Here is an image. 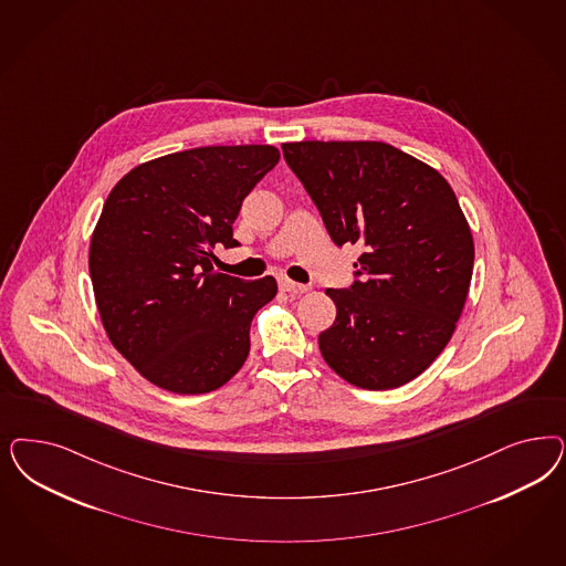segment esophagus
<instances>
[{"label": "esophagus", "mask_w": 566, "mask_h": 566, "mask_svg": "<svg viewBox=\"0 0 566 566\" xmlns=\"http://www.w3.org/2000/svg\"><path fill=\"white\" fill-rule=\"evenodd\" d=\"M279 287H281L283 292L287 293L308 292V287H306V285H302V283H295V281H292V279H287V276H281V279H279Z\"/></svg>", "instance_id": "1"}]
</instances>
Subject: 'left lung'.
<instances>
[{
    "mask_svg": "<svg viewBox=\"0 0 566 566\" xmlns=\"http://www.w3.org/2000/svg\"><path fill=\"white\" fill-rule=\"evenodd\" d=\"M281 147L333 243L363 245L354 283L327 290L337 316L318 335L325 363L363 389L412 381L448 346L473 276V235L452 187L381 142Z\"/></svg>",
    "mask_w": 566,
    "mask_h": 566,
    "instance_id": "8db88e82",
    "label": "left lung"
}]
</instances>
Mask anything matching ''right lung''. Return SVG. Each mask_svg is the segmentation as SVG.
<instances>
[{"label": "right lung", "mask_w": 566, "mask_h": 566, "mask_svg": "<svg viewBox=\"0 0 566 566\" xmlns=\"http://www.w3.org/2000/svg\"><path fill=\"white\" fill-rule=\"evenodd\" d=\"M276 163L273 146L193 147L133 168L109 191L90 248L93 293L112 346L147 381L208 394L245 363L276 281L217 273L212 250L238 248L241 203Z\"/></svg>", "instance_id": "1"}]
</instances>
